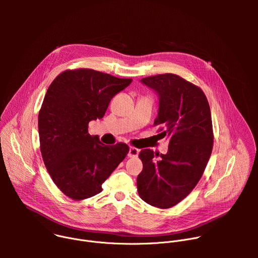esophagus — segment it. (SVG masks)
Here are the masks:
<instances>
[{"label": "esophagus", "instance_id": "esophagus-1", "mask_svg": "<svg viewBox=\"0 0 258 258\" xmlns=\"http://www.w3.org/2000/svg\"><path fill=\"white\" fill-rule=\"evenodd\" d=\"M139 153H140V150H139V149L135 148V147H131L130 150H128V153H127V156L131 157V158H133V157H138Z\"/></svg>", "mask_w": 258, "mask_h": 258}]
</instances>
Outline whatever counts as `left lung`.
Here are the masks:
<instances>
[{
	"label": "left lung",
	"instance_id": "left-lung-1",
	"mask_svg": "<svg viewBox=\"0 0 258 258\" xmlns=\"http://www.w3.org/2000/svg\"><path fill=\"white\" fill-rule=\"evenodd\" d=\"M141 82L158 95L154 125L160 127L162 138L169 139V145L166 154H154L150 149L140 152L143 170L137 178L138 193L146 203L169 208L192 192L210 158L213 145L210 107L200 88L172 73Z\"/></svg>",
	"mask_w": 258,
	"mask_h": 258
}]
</instances>
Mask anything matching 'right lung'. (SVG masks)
Segmentation results:
<instances>
[{"mask_svg": "<svg viewBox=\"0 0 258 258\" xmlns=\"http://www.w3.org/2000/svg\"><path fill=\"white\" fill-rule=\"evenodd\" d=\"M132 82L81 68L60 73L50 85L39 113L41 152L55 185L69 198L102 192V183L128 153L126 144L106 146L88 131Z\"/></svg>", "mask_w": 258, "mask_h": 258, "instance_id": "1", "label": "right lung"}]
</instances>
